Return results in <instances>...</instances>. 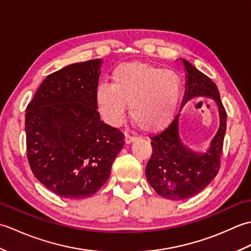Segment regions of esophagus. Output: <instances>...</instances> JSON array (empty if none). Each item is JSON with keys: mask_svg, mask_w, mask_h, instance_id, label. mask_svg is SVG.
<instances>
[{"mask_svg": "<svg viewBox=\"0 0 251 251\" xmlns=\"http://www.w3.org/2000/svg\"><path fill=\"white\" fill-rule=\"evenodd\" d=\"M137 138L135 136H129V135H126L125 136V143L126 145H129L132 141H135Z\"/></svg>", "mask_w": 251, "mask_h": 251, "instance_id": "1", "label": "esophagus"}]
</instances>
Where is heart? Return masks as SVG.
I'll return each mask as SVG.
<instances>
[{
    "instance_id": "heart-1",
    "label": "heart",
    "mask_w": 251,
    "mask_h": 251,
    "mask_svg": "<svg viewBox=\"0 0 251 251\" xmlns=\"http://www.w3.org/2000/svg\"><path fill=\"white\" fill-rule=\"evenodd\" d=\"M179 74L147 63L127 62L112 73V85L100 84L96 100L103 120L117 125L127 105L130 115L146 131H157L173 121L182 96Z\"/></svg>"
}]
</instances>
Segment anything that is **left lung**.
I'll list each match as a JSON object with an SVG mask.
<instances>
[{"label": "left lung", "mask_w": 251, "mask_h": 251, "mask_svg": "<svg viewBox=\"0 0 251 251\" xmlns=\"http://www.w3.org/2000/svg\"><path fill=\"white\" fill-rule=\"evenodd\" d=\"M181 60L186 71V89L181 106L197 97L214 99L219 110L220 126L205 153L191 151L181 142L179 114L161 134L151 137L152 156L147 164V179L158 195L170 201L194 196L214 180L220 168L226 129V112L217 85L189 61Z\"/></svg>", "instance_id": "1"}]
</instances>
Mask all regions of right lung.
<instances>
[{
	"label": "right lung",
	"mask_w": 251,
	"mask_h": 251,
	"mask_svg": "<svg viewBox=\"0 0 251 251\" xmlns=\"http://www.w3.org/2000/svg\"><path fill=\"white\" fill-rule=\"evenodd\" d=\"M101 59L50 74L26 106V157L36 179L52 193L82 200L109 179L124 135L97 111Z\"/></svg>",
	"instance_id": "obj_1"
}]
</instances>
